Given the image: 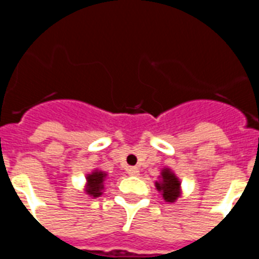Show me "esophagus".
Returning <instances> with one entry per match:
<instances>
[{"instance_id":"obj_1","label":"esophagus","mask_w":259,"mask_h":259,"mask_svg":"<svg viewBox=\"0 0 259 259\" xmlns=\"http://www.w3.org/2000/svg\"><path fill=\"white\" fill-rule=\"evenodd\" d=\"M126 173L129 174V176H138L139 174V170L138 167H135V166H129L126 169Z\"/></svg>"}]
</instances>
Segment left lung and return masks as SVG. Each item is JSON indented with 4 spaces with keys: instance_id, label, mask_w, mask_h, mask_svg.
Wrapping results in <instances>:
<instances>
[{
    "instance_id": "obj_1",
    "label": "left lung",
    "mask_w": 259,
    "mask_h": 259,
    "mask_svg": "<svg viewBox=\"0 0 259 259\" xmlns=\"http://www.w3.org/2000/svg\"><path fill=\"white\" fill-rule=\"evenodd\" d=\"M156 187L162 191V196L166 201L171 202L179 196V181L166 169L162 171V183H156Z\"/></svg>"
}]
</instances>
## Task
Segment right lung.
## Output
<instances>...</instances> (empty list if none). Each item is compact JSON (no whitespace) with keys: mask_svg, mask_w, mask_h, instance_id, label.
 <instances>
[{"mask_svg":"<svg viewBox=\"0 0 259 259\" xmlns=\"http://www.w3.org/2000/svg\"><path fill=\"white\" fill-rule=\"evenodd\" d=\"M104 177H106V174H103L102 171H95L88 177V190L86 191L93 197H98L102 195L101 191L103 190Z\"/></svg>","mask_w":259,"mask_h":259,"instance_id":"obj_1","label":"right lung"}]
</instances>
